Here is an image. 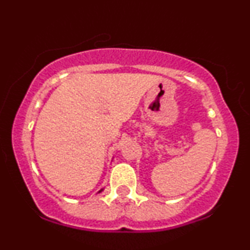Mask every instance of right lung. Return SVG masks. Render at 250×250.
I'll use <instances>...</instances> for the list:
<instances>
[{"label":"right lung","mask_w":250,"mask_h":250,"mask_svg":"<svg viewBox=\"0 0 250 250\" xmlns=\"http://www.w3.org/2000/svg\"><path fill=\"white\" fill-rule=\"evenodd\" d=\"M100 191H101V190H100ZM100 191H99V193H100Z\"/></svg>","instance_id":"obj_1"}]
</instances>
